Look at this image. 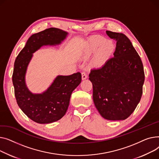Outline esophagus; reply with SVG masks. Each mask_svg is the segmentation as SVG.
<instances>
[{"mask_svg": "<svg viewBox=\"0 0 159 159\" xmlns=\"http://www.w3.org/2000/svg\"><path fill=\"white\" fill-rule=\"evenodd\" d=\"M81 78H82V80H86L87 78V74L85 72H82L81 73Z\"/></svg>", "mask_w": 159, "mask_h": 159, "instance_id": "esophagus-1", "label": "esophagus"}]
</instances>
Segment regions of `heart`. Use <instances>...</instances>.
Masks as SVG:
<instances>
[{
  "mask_svg": "<svg viewBox=\"0 0 159 159\" xmlns=\"http://www.w3.org/2000/svg\"><path fill=\"white\" fill-rule=\"evenodd\" d=\"M114 48L112 42L106 41L100 37H94L89 42L83 55L88 57L97 52L94 61L97 65H101L109 58L114 51Z\"/></svg>",
  "mask_w": 159,
  "mask_h": 159,
  "instance_id": "1",
  "label": "heart"
}]
</instances>
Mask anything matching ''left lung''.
<instances>
[{
    "label": "left lung",
    "instance_id": "left-lung-1",
    "mask_svg": "<svg viewBox=\"0 0 159 159\" xmlns=\"http://www.w3.org/2000/svg\"><path fill=\"white\" fill-rule=\"evenodd\" d=\"M117 41L114 57L99 69H92L93 101L100 115L110 120H125L141 100L144 72L141 58L128 37L106 31Z\"/></svg>",
    "mask_w": 159,
    "mask_h": 159
}]
</instances>
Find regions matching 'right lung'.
<instances>
[{"instance_id": "obj_1", "label": "right lung", "mask_w": 159, "mask_h": 159, "mask_svg": "<svg viewBox=\"0 0 159 159\" xmlns=\"http://www.w3.org/2000/svg\"><path fill=\"white\" fill-rule=\"evenodd\" d=\"M68 33L51 27L31 35L17 56L14 64L13 84L17 104L34 122L49 124L60 120L66 114L72 92L80 84L81 74L58 75L42 93H33L27 88L25 74L33 53L42 47L56 46L67 38Z\"/></svg>"}]
</instances>
